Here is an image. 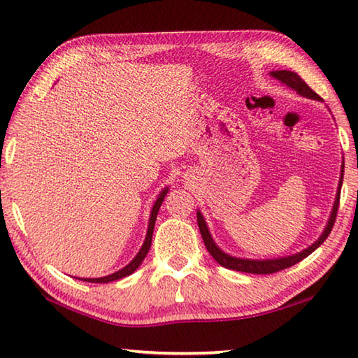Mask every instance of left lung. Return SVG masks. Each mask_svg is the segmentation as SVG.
Here are the masks:
<instances>
[{
    "label": "left lung",
    "instance_id": "8db88e82",
    "mask_svg": "<svg viewBox=\"0 0 358 358\" xmlns=\"http://www.w3.org/2000/svg\"><path fill=\"white\" fill-rule=\"evenodd\" d=\"M270 76L276 78L278 82H281L282 85H286L287 88L294 90V92H296V94L303 96V98H308V99H313V101H322V99H320V96L314 93L313 90L301 80L300 76H296L295 72H292V71H271ZM343 175H344V161L341 164V175H339V183H338L335 202H333V208L330 211L329 221H327L322 234H320V237L316 241H314V243H311L310 246L305 248L303 251L296 252V254H290V256H286V257H276V259H245V257L230 256V254H227L226 251H222L221 248L216 245V241L213 240V237H211L210 229L207 226V221H205L202 211L197 210V224H199V230H201V235L203 238L205 248H207L208 252L211 254V257H213L217 264L222 265L224 268L235 270V271H245V273L268 275V273H276V271L289 268V266L299 264L300 260L310 256L313 251H316L331 232L333 224H335L338 205H339V194H341Z\"/></svg>",
    "mask_w": 358,
    "mask_h": 358
}]
</instances>
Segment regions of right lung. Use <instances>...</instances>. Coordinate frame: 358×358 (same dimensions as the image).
<instances>
[{
    "label": "right lung",
    "instance_id": "add662e5",
    "mask_svg": "<svg viewBox=\"0 0 358 358\" xmlns=\"http://www.w3.org/2000/svg\"><path fill=\"white\" fill-rule=\"evenodd\" d=\"M169 192V186H166L164 189H162L159 194H157L156 201L153 203V207H151L150 211V220H148V229H147V235H145V240H143V245L138 252L136 254V257L131 260V262L123 266V268H120L118 271H115L112 275H107V276H101V278H77V280H82V281H87V282H99V284H104V282H112V281H117L121 280V278H126L134 273V271L141 266V264L143 262V259L147 257V254L150 251V246H151V238H153V230H155V222H156V216H157V211H159L162 202H164V197L167 196Z\"/></svg>",
    "mask_w": 358,
    "mask_h": 358
}]
</instances>
